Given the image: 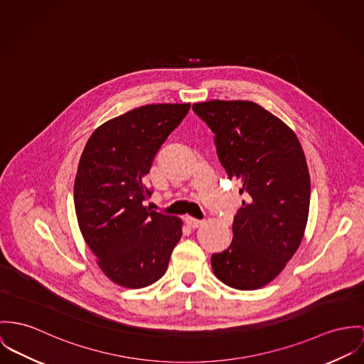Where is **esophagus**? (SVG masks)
<instances>
[{
    "mask_svg": "<svg viewBox=\"0 0 364 364\" xmlns=\"http://www.w3.org/2000/svg\"><path fill=\"white\" fill-rule=\"evenodd\" d=\"M186 223L188 224V227H191V228H198V227L202 224V220H198L196 218L187 216V218H186Z\"/></svg>",
    "mask_w": 364,
    "mask_h": 364,
    "instance_id": "esophagus-1",
    "label": "esophagus"
}]
</instances>
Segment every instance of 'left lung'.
I'll list each match as a JSON object with an SVG mask.
<instances>
[{
    "mask_svg": "<svg viewBox=\"0 0 364 364\" xmlns=\"http://www.w3.org/2000/svg\"><path fill=\"white\" fill-rule=\"evenodd\" d=\"M194 112L215 133L218 158L244 194L232 241L212 255L215 276L251 291L279 276L308 223L310 176L302 145L277 116L251 101H208Z\"/></svg>",
    "mask_w": 364,
    "mask_h": 364,
    "instance_id": "left-lung-1",
    "label": "left lung"
}]
</instances>
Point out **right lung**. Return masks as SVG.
<instances>
[{"instance_id":"add662e5","label":"right lung","mask_w":364,"mask_h":364,"mask_svg":"<svg viewBox=\"0 0 364 364\" xmlns=\"http://www.w3.org/2000/svg\"><path fill=\"white\" fill-rule=\"evenodd\" d=\"M191 104L136 108L100 126L87 141L75 180L80 231L100 269L126 288L159 280L181 238V220L151 210L145 176Z\"/></svg>"}]
</instances>
